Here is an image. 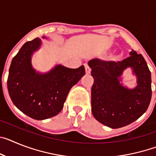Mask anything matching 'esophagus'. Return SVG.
Wrapping results in <instances>:
<instances>
[{
	"mask_svg": "<svg viewBox=\"0 0 156 156\" xmlns=\"http://www.w3.org/2000/svg\"><path fill=\"white\" fill-rule=\"evenodd\" d=\"M84 66H85V70H86V73L87 74H90V68L89 67V66H88L87 64H85Z\"/></svg>",
	"mask_w": 156,
	"mask_h": 156,
	"instance_id": "obj_1",
	"label": "esophagus"
}]
</instances>
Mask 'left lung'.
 <instances>
[{"instance_id":"obj_1","label":"left lung","mask_w":156,"mask_h":156,"mask_svg":"<svg viewBox=\"0 0 156 156\" xmlns=\"http://www.w3.org/2000/svg\"><path fill=\"white\" fill-rule=\"evenodd\" d=\"M121 62L93 59L91 68L94 84L91 88V111L94 118L108 127L127 126L140 118L148 109L151 98V72L140 54L134 51ZM133 68L138 86L133 90L119 83L122 71Z\"/></svg>"}]
</instances>
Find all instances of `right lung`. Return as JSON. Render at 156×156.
Returning <instances> with one entry per match:
<instances>
[{
    "label": "right lung",
    "mask_w": 156,
    "mask_h": 156,
    "mask_svg": "<svg viewBox=\"0 0 156 156\" xmlns=\"http://www.w3.org/2000/svg\"><path fill=\"white\" fill-rule=\"evenodd\" d=\"M41 40L25 43L12 59L8 74V90L14 105L23 113L42 120L58 114L69 91L85 75L84 66L69 69L58 66L47 74H38L31 66V55Z\"/></svg>",
    "instance_id": "obj_1"
}]
</instances>
